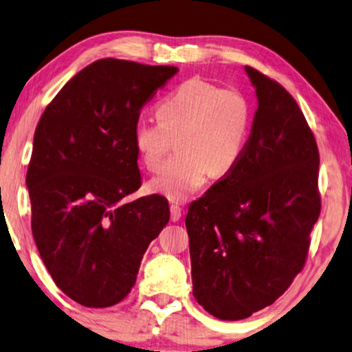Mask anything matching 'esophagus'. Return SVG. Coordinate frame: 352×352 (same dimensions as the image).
I'll list each match as a JSON object with an SVG mask.
<instances>
[{
	"instance_id": "34e87169",
	"label": "esophagus",
	"mask_w": 352,
	"mask_h": 352,
	"mask_svg": "<svg viewBox=\"0 0 352 352\" xmlns=\"http://www.w3.org/2000/svg\"><path fill=\"white\" fill-rule=\"evenodd\" d=\"M180 217H182V209H180V206L170 204V219H172V222H177V220H179Z\"/></svg>"
}]
</instances>
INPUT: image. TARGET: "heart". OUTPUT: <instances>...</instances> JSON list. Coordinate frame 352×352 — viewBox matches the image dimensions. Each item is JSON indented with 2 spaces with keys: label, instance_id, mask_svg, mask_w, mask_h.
Returning a JSON list of instances; mask_svg holds the SVG:
<instances>
[{
  "label": "heart",
  "instance_id": "heart-1",
  "mask_svg": "<svg viewBox=\"0 0 352 352\" xmlns=\"http://www.w3.org/2000/svg\"><path fill=\"white\" fill-rule=\"evenodd\" d=\"M156 119L135 125L133 148L142 166L156 172L175 140L179 154L148 188L172 201H185L209 173L223 177L240 161L250 135L251 107L240 91L190 78L157 102Z\"/></svg>",
  "mask_w": 352,
  "mask_h": 352
}]
</instances>
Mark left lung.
Here are the masks:
<instances>
[{"mask_svg":"<svg viewBox=\"0 0 352 352\" xmlns=\"http://www.w3.org/2000/svg\"><path fill=\"white\" fill-rule=\"evenodd\" d=\"M257 109L230 173L188 208L193 296L220 320L270 306L302 270L320 214L318 149L298 102L245 67Z\"/></svg>","mask_w":352,"mask_h":352,"instance_id":"left-lung-1","label":"left lung"}]
</instances>
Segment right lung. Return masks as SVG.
<instances>
[{
	"mask_svg": "<svg viewBox=\"0 0 352 352\" xmlns=\"http://www.w3.org/2000/svg\"><path fill=\"white\" fill-rule=\"evenodd\" d=\"M179 72L100 59L74 75L36 125L27 170L32 233L60 292L87 307L120 302L168 219L164 196L125 203L142 186L140 109Z\"/></svg>",
	"mask_w": 352,
	"mask_h": 352,
	"instance_id": "1",
	"label": "right lung"
}]
</instances>
